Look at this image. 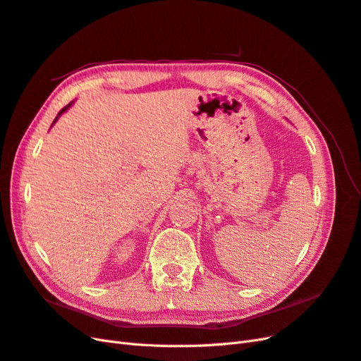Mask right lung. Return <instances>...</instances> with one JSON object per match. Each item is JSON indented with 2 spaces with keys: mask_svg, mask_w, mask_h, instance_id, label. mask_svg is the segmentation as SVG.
Returning a JSON list of instances; mask_svg holds the SVG:
<instances>
[{
  "mask_svg": "<svg viewBox=\"0 0 361 361\" xmlns=\"http://www.w3.org/2000/svg\"><path fill=\"white\" fill-rule=\"evenodd\" d=\"M72 104H73V102H71V104H69V105H66V106H64V108H63V110H61V111H60V113H59V114H57V117H56V120H54V122H52V125H54V123H56V122H57V118H59V117H60V116H61V114H63V113H66V111H68V110H69V106H71V105H72Z\"/></svg>",
  "mask_w": 361,
  "mask_h": 361,
  "instance_id": "add662e5",
  "label": "right lung"
}]
</instances>
